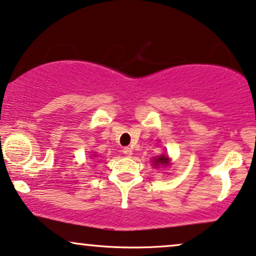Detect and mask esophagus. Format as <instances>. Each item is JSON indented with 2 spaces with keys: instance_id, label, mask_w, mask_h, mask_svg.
Masks as SVG:
<instances>
[{
  "instance_id": "34e87169",
  "label": "esophagus",
  "mask_w": 256,
  "mask_h": 256,
  "mask_svg": "<svg viewBox=\"0 0 256 256\" xmlns=\"http://www.w3.org/2000/svg\"><path fill=\"white\" fill-rule=\"evenodd\" d=\"M122 152H124V154L126 157H131L132 156V148H124V150H122Z\"/></svg>"
}]
</instances>
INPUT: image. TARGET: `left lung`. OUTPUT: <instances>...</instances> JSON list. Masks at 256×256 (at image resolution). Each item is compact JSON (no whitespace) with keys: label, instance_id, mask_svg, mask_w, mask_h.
Here are the masks:
<instances>
[{"label":"left lung","instance_id":"1","mask_svg":"<svg viewBox=\"0 0 256 256\" xmlns=\"http://www.w3.org/2000/svg\"><path fill=\"white\" fill-rule=\"evenodd\" d=\"M152 163H154L152 166H154V168L166 166H169V164H170V160H169V157L166 156V154H160V156L154 158Z\"/></svg>","mask_w":256,"mask_h":256}]
</instances>
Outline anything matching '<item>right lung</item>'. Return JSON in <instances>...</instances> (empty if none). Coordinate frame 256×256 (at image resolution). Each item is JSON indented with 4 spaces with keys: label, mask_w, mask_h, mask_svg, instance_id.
Masks as SVG:
<instances>
[{
    "label": "right lung",
    "mask_w": 256,
    "mask_h": 256,
    "mask_svg": "<svg viewBox=\"0 0 256 256\" xmlns=\"http://www.w3.org/2000/svg\"><path fill=\"white\" fill-rule=\"evenodd\" d=\"M94 157H96V156H94Z\"/></svg>",
    "instance_id": "obj_1"
}]
</instances>
